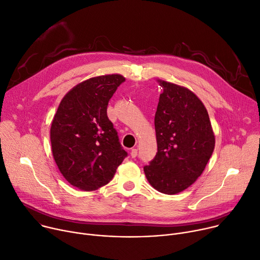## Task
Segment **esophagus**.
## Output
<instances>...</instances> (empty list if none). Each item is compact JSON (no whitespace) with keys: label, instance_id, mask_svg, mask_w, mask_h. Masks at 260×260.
I'll return each instance as SVG.
<instances>
[{"label":"esophagus","instance_id":"34e87169","mask_svg":"<svg viewBox=\"0 0 260 260\" xmlns=\"http://www.w3.org/2000/svg\"><path fill=\"white\" fill-rule=\"evenodd\" d=\"M137 155H138V149L133 148V149L131 150V156H132L133 158H135Z\"/></svg>","mask_w":260,"mask_h":260}]
</instances>
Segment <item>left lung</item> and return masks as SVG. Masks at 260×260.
Segmentation results:
<instances>
[{"instance_id": "8db88e82", "label": "left lung", "mask_w": 260, "mask_h": 260, "mask_svg": "<svg viewBox=\"0 0 260 260\" xmlns=\"http://www.w3.org/2000/svg\"><path fill=\"white\" fill-rule=\"evenodd\" d=\"M154 117L157 152L144 172L156 191L174 195L202 174L215 149V136L202 102L186 88L159 81Z\"/></svg>"}]
</instances>
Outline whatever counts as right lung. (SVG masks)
Segmentation results:
<instances>
[{
  "label": "right lung",
  "mask_w": 260,
  "mask_h": 260,
  "mask_svg": "<svg viewBox=\"0 0 260 260\" xmlns=\"http://www.w3.org/2000/svg\"><path fill=\"white\" fill-rule=\"evenodd\" d=\"M124 81L120 75H108L77 85L63 98L53 119L55 161L65 179L83 191L110 182L127 156L107 115L111 98Z\"/></svg>",
  "instance_id": "add662e5"
}]
</instances>
